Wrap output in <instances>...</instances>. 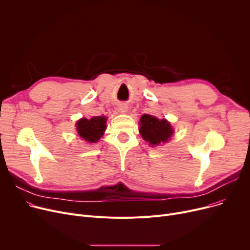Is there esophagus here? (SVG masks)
<instances>
[{"label": "esophagus", "mask_w": 250, "mask_h": 250, "mask_svg": "<svg viewBox=\"0 0 250 250\" xmlns=\"http://www.w3.org/2000/svg\"><path fill=\"white\" fill-rule=\"evenodd\" d=\"M118 110H120V112H122V113H125L127 111V106L125 104L122 103V104H120V106H118Z\"/></svg>", "instance_id": "34e87169"}]
</instances>
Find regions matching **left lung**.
<instances>
[{"label": "left lung", "mask_w": 250, "mask_h": 250, "mask_svg": "<svg viewBox=\"0 0 250 250\" xmlns=\"http://www.w3.org/2000/svg\"><path fill=\"white\" fill-rule=\"evenodd\" d=\"M140 134L144 140L149 142L150 145L156 146L167 142L173 134V130L171 125L167 121L144 114L140 122Z\"/></svg>", "instance_id": "1"}]
</instances>
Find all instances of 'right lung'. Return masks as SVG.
Listing matches in <instances>:
<instances>
[{
  "label": "right lung",
  "mask_w": 250,
  "mask_h": 250,
  "mask_svg": "<svg viewBox=\"0 0 250 250\" xmlns=\"http://www.w3.org/2000/svg\"><path fill=\"white\" fill-rule=\"evenodd\" d=\"M105 123H106L105 116H95L91 120L82 118L77 123L78 134L83 140L89 143H95L102 137L106 128Z\"/></svg>",
  "instance_id": "add662e5"
}]
</instances>
